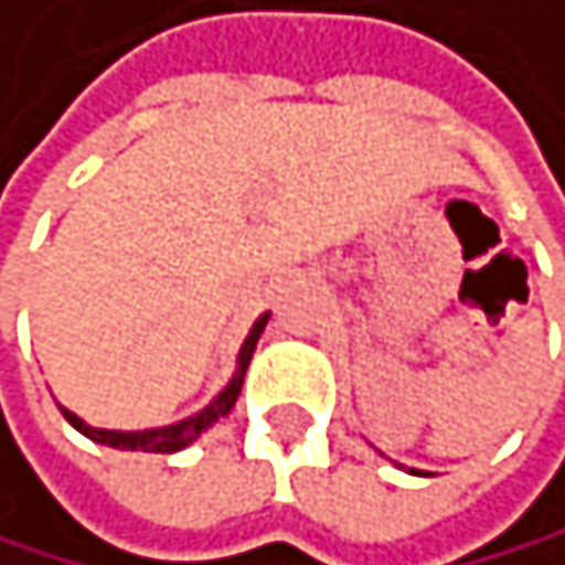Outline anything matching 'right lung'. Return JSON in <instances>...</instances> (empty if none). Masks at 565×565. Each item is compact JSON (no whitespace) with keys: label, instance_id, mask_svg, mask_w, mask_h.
<instances>
[{"label":"right lung","instance_id":"obj_1","mask_svg":"<svg viewBox=\"0 0 565 565\" xmlns=\"http://www.w3.org/2000/svg\"><path fill=\"white\" fill-rule=\"evenodd\" d=\"M264 326H267V316H259L256 326L249 330L246 343H243V354H239V371H235V379L228 382V388L222 392L218 399H214L207 409H201L198 416H190V420H180L173 427H159V430H135V434H124V430H96L89 424L78 420L75 413L62 409L65 413V420L78 430V434H86L89 441L96 445H107V448H120V451H156V455H169V451H180L186 448L190 441H198V437L214 424V420H222V416L235 406V399H239V388H243V375H246V367H249V358L256 351V340L259 333H264Z\"/></svg>","mask_w":565,"mask_h":565}]
</instances>
